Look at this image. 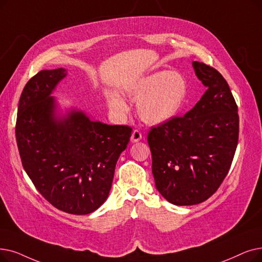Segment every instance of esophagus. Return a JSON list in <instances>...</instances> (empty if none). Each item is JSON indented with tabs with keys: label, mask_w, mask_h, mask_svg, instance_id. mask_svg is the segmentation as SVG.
I'll use <instances>...</instances> for the list:
<instances>
[{
	"label": "esophagus",
	"mask_w": 262,
	"mask_h": 262,
	"mask_svg": "<svg viewBox=\"0 0 262 262\" xmlns=\"http://www.w3.org/2000/svg\"><path fill=\"white\" fill-rule=\"evenodd\" d=\"M142 139V134L138 130V129H135L132 134V137H130V141L132 142H138Z\"/></svg>",
	"instance_id": "obj_1"
}]
</instances>
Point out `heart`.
<instances>
[{"label":"heart","instance_id":"1","mask_svg":"<svg viewBox=\"0 0 262 262\" xmlns=\"http://www.w3.org/2000/svg\"><path fill=\"white\" fill-rule=\"evenodd\" d=\"M125 94L137 103V112L144 123L157 125L171 120L183 106L187 83L179 73L161 71L127 86ZM107 101L111 112L116 116L123 117L128 112L127 104L117 93H109Z\"/></svg>","mask_w":262,"mask_h":262}]
</instances>
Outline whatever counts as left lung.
Returning a JSON list of instances; mask_svg holds the SVG:
<instances>
[{"mask_svg": "<svg viewBox=\"0 0 262 262\" xmlns=\"http://www.w3.org/2000/svg\"><path fill=\"white\" fill-rule=\"evenodd\" d=\"M192 67L208 90L185 116L147 135L155 186L176 206L201 203L219 189L238 139L237 106L225 78L204 63L195 61Z\"/></svg>", "mask_w": 262, "mask_h": 262, "instance_id": "8db88e82", "label": "left lung"}]
</instances>
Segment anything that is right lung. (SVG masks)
Masks as SVG:
<instances>
[{"mask_svg": "<svg viewBox=\"0 0 262 262\" xmlns=\"http://www.w3.org/2000/svg\"><path fill=\"white\" fill-rule=\"evenodd\" d=\"M66 75L56 68L30 79L19 99L16 139L22 166L41 196L63 212L85 215L108 198L133 129L92 121L77 109L56 115L51 94Z\"/></svg>", "mask_w": 262, "mask_h": 262, "instance_id": "right-lung-1", "label": "right lung"}]
</instances>
